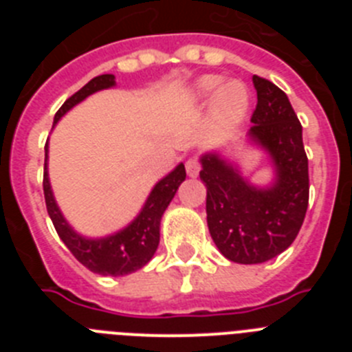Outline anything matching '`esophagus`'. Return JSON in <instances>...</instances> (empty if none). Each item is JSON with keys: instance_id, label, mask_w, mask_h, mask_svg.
Wrapping results in <instances>:
<instances>
[{"instance_id": "obj_1", "label": "esophagus", "mask_w": 352, "mask_h": 352, "mask_svg": "<svg viewBox=\"0 0 352 352\" xmlns=\"http://www.w3.org/2000/svg\"><path fill=\"white\" fill-rule=\"evenodd\" d=\"M185 167H186V174H188L190 178H195V176L199 174V169H201V166H199V158L197 157L188 158V160L185 162Z\"/></svg>"}]
</instances>
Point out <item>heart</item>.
Listing matches in <instances>:
<instances>
[{"instance_id":"1","label":"heart","mask_w":352,"mask_h":352,"mask_svg":"<svg viewBox=\"0 0 352 352\" xmlns=\"http://www.w3.org/2000/svg\"><path fill=\"white\" fill-rule=\"evenodd\" d=\"M222 80L214 76H206L195 84V98H208ZM248 109V96L243 86L238 82L223 84L213 98V118L220 126H232L243 120Z\"/></svg>"}]
</instances>
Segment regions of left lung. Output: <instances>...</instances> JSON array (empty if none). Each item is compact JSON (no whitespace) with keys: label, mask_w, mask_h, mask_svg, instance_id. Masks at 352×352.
Wrapping results in <instances>:
<instances>
[{"label":"left lung","mask_w":352,"mask_h":352,"mask_svg":"<svg viewBox=\"0 0 352 352\" xmlns=\"http://www.w3.org/2000/svg\"><path fill=\"white\" fill-rule=\"evenodd\" d=\"M252 80L257 105L248 139L270 153L275 182L266 188L250 185L219 153L203 155L199 173L206 183L211 238L223 257L239 264L264 263L291 247L309 206V158L300 120L278 86L259 76Z\"/></svg>","instance_id":"1"}]
</instances>
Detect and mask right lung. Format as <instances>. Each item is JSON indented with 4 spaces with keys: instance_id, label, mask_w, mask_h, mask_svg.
I'll return each mask as SVG.
<instances>
[{
    "instance_id": "add662e5",
    "label": "right lung",
    "mask_w": 352,
    "mask_h": 352,
    "mask_svg": "<svg viewBox=\"0 0 352 352\" xmlns=\"http://www.w3.org/2000/svg\"><path fill=\"white\" fill-rule=\"evenodd\" d=\"M114 76L113 74H104L95 79L89 80L86 86L68 98L60 111L54 116V125L61 120V116L70 111L74 105L82 102L86 96L93 95L100 89L113 88ZM186 173L185 166L179 164L173 173H169L164 179L153 186V190L149 194L144 208L138 214V219L132 223L121 229L120 232L105 238L89 239L77 234L65 217L61 214L60 208L56 204L54 195L51 190L47 174V142H45V164H43V195H45V206L51 217L54 229L61 238L68 250L74 254L80 264H84L89 272L98 273V275H111V276H123L129 273L138 272L142 266L149 263L157 252L158 241H160V220L162 214L173 201L174 194L178 190V186L185 182Z\"/></svg>"
}]
</instances>
